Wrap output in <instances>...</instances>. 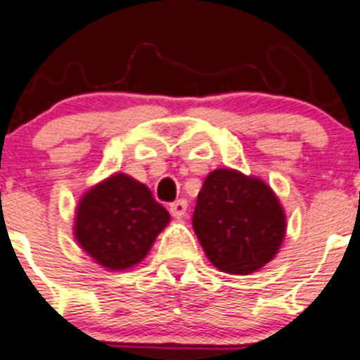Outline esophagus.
Segmentation results:
<instances>
[{
  "mask_svg": "<svg viewBox=\"0 0 360 360\" xmlns=\"http://www.w3.org/2000/svg\"><path fill=\"white\" fill-rule=\"evenodd\" d=\"M169 212L174 219H184L187 215V201L186 200L174 201V203H171Z\"/></svg>",
  "mask_w": 360,
  "mask_h": 360,
  "instance_id": "1",
  "label": "esophagus"
}]
</instances>
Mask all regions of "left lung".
I'll return each mask as SVG.
<instances>
[{"label": "left lung", "mask_w": 360, "mask_h": 360, "mask_svg": "<svg viewBox=\"0 0 360 360\" xmlns=\"http://www.w3.org/2000/svg\"><path fill=\"white\" fill-rule=\"evenodd\" d=\"M193 228L212 265L249 276L272 262L286 237V214L262 178L219 167L198 194Z\"/></svg>", "instance_id": "left-lung-1"}]
</instances>
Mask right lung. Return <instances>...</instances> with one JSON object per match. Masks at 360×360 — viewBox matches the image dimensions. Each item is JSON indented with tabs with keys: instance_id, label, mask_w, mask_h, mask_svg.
I'll list each match as a JSON object with an SVG mask.
<instances>
[{
	"instance_id": "obj_1",
	"label": "right lung",
	"mask_w": 360,
	"mask_h": 360,
	"mask_svg": "<svg viewBox=\"0 0 360 360\" xmlns=\"http://www.w3.org/2000/svg\"><path fill=\"white\" fill-rule=\"evenodd\" d=\"M169 221L145 184L115 173L79 200L74 238L97 265L116 272L141 263Z\"/></svg>"
}]
</instances>
